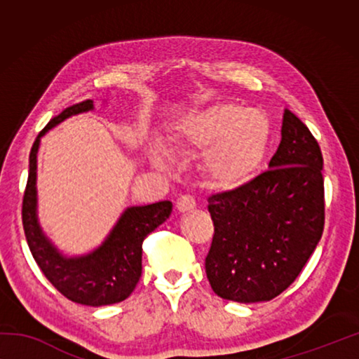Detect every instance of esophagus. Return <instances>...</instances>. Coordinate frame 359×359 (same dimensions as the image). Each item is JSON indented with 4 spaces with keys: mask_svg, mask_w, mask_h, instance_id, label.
<instances>
[{
    "mask_svg": "<svg viewBox=\"0 0 359 359\" xmlns=\"http://www.w3.org/2000/svg\"><path fill=\"white\" fill-rule=\"evenodd\" d=\"M175 208H177L179 212H188V210H193L196 208V201L191 196H188V194H184V196H180L177 199V204H175Z\"/></svg>",
    "mask_w": 359,
    "mask_h": 359,
    "instance_id": "34e87169",
    "label": "esophagus"
}]
</instances>
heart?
Masks as SVG:
<instances>
[{
    "label": "heart",
    "instance_id": "1",
    "mask_svg": "<svg viewBox=\"0 0 359 359\" xmlns=\"http://www.w3.org/2000/svg\"><path fill=\"white\" fill-rule=\"evenodd\" d=\"M269 142V120L257 109L220 102L199 109L177 121L171 144L180 150L201 151L210 184L236 188L252 177L263 161ZM155 161L166 166L165 151L156 150Z\"/></svg>",
    "mask_w": 359,
    "mask_h": 359
}]
</instances>
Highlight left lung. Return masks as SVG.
Instances as JSON below:
<instances>
[{
  "mask_svg": "<svg viewBox=\"0 0 359 359\" xmlns=\"http://www.w3.org/2000/svg\"><path fill=\"white\" fill-rule=\"evenodd\" d=\"M321 169L317 139L285 109L269 171L208 199L214 238L205 274L215 294L244 304L271 301L296 280L323 234Z\"/></svg>",
  "mask_w": 359,
  "mask_h": 359,
  "instance_id": "obj_1",
  "label": "left lung"
}]
</instances>
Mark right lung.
Here are the masks:
<instances>
[{
  "mask_svg": "<svg viewBox=\"0 0 359 359\" xmlns=\"http://www.w3.org/2000/svg\"><path fill=\"white\" fill-rule=\"evenodd\" d=\"M93 101L71 106L52 118L29 151V172L23 194L22 222L29 250L42 274L69 301L83 306H109L125 301L142 274V242L172 212L171 201L126 209L102 244L82 257H65L42 233L36 214V168L41 137L71 115L92 111Z\"/></svg>",
  "mask_w": 359,
  "mask_h": 359,
  "instance_id": "obj_1",
  "label": "right lung"
}]
</instances>
